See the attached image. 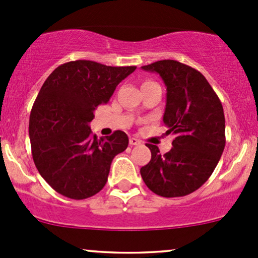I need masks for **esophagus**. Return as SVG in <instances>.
Wrapping results in <instances>:
<instances>
[{
    "instance_id": "esophagus-1",
    "label": "esophagus",
    "mask_w": 258,
    "mask_h": 258,
    "mask_svg": "<svg viewBox=\"0 0 258 258\" xmlns=\"http://www.w3.org/2000/svg\"><path fill=\"white\" fill-rule=\"evenodd\" d=\"M129 144L130 145H140V140H138L137 138H130L129 139Z\"/></svg>"
}]
</instances>
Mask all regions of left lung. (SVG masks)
Returning a JSON list of instances; mask_svg holds the SVG:
<instances>
[{"mask_svg": "<svg viewBox=\"0 0 258 258\" xmlns=\"http://www.w3.org/2000/svg\"><path fill=\"white\" fill-rule=\"evenodd\" d=\"M160 74L167 86L163 121L174 135L173 147L161 155L147 144L151 161L141 167L146 186L163 198H180L202 186L218 164L225 146L221 100L206 78L191 67L163 59L141 67Z\"/></svg>", "mask_w": 258, "mask_h": 258, "instance_id": "1", "label": "left lung"}]
</instances>
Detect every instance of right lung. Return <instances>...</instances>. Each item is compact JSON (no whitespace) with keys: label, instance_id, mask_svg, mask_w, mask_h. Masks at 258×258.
I'll list each match as a JSON object with an SVG mask.
<instances>
[{"label":"right lung","instance_id":"obj_1","mask_svg":"<svg viewBox=\"0 0 258 258\" xmlns=\"http://www.w3.org/2000/svg\"><path fill=\"white\" fill-rule=\"evenodd\" d=\"M135 69L72 60L43 83L29 119L31 153L40 174L60 195L84 200L106 185L112 161L128 147L129 139L121 130L97 139L89 123Z\"/></svg>","mask_w":258,"mask_h":258}]
</instances>
